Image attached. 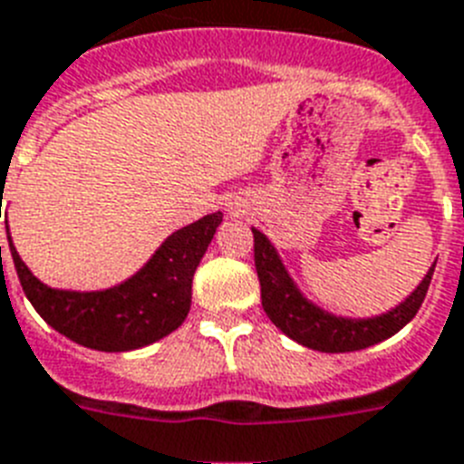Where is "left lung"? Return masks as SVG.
<instances>
[{"label": "left lung", "mask_w": 464, "mask_h": 464, "mask_svg": "<svg viewBox=\"0 0 464 464\" xmlns=\"http://www.w3.org/2000/svg\"><path fill=\"white\" fill-rule=\"evenodd\" d=\"M252 236H255V266L259 285H262V306L266 316L290 340L325 353L358 352L365 346L380 344L399 333L422 306L431 276H434V266H437V262L431 264L430 271L420 280V285L394 309L368 318L337 316L333 311L314 304L304 292L299 290L274 243L259 228H252Z\"/></svg>", "instance_id": "obj_1"}]
</instances>
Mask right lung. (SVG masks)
Wrapping results in <instances>:
<instances>
[{"instance_id": "add662e5", "label": "right lung", "mask_w": 464, "mask_h": 464, "mask_svg": "<svg viewBox=\"0 0 464 464\" xmlns=\"http://www.w3.org/2000/svg\"><path fill=\"white\" fill-rule=\"evenodd\" d=\"M221 219L224 214L212 212L174 231L134 276L106 290L49 287L25 266L11 233L9 250L25 297L53 330L96 352H131L186 321L193 276Z\"/></svg>"}]
</instances>
